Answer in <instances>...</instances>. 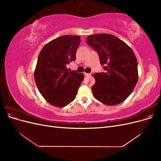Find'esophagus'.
Wrapping results in <instances>:
<instances>
[{
	"mask_svg": "<svg viewBox=\"0 0 161 161\" xmlns=\"http://www.w3.org/2000/svg\"><path fill=\"white\" fill-rule=\"evenodd\" d=\"M84 75H85V76H91V74H90V73H86V72L84 73Z\"/></svg>",
	"mask_w": 161,
	"mask_h": 161,
	"instance_id": "obj_1",
	"label": "esophagus"
}]
</instances>
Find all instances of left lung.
<instances>
[{
  "label": "left lung",
  "mask_w": 161,
  "mask_h": 161,
  "mask_svg": "<svg viewBox=\"0 0 161 161\" xmlns=\"http://www.w3.org/2000/svg\"><path fill=\"white\" fill-rule=\"evenodd\" d=\"M86 43L98 53L105 70L93 75L94 97L107 105L121 103L138 82V62L133 50L118 37L108 33L89 36Z\"/></svg>",
  "instance_id": "left-lung-1"
}]
</instances>
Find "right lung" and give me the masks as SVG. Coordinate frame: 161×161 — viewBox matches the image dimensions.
<instances>
[{"label":"right lung","mask_w":161,"mask_h":161,"mask_svg":"<svg viewBox=\"0 0 161 161\" xmlns=\"http://www.w3.org/2000/svg\"><path fill=\"white\" fill-rule=\"evenodd\" d=\"M80 42L78 36H62L42 49L34 72L37 89L52 105L63 108L74 100L84 79L82 73L70 71L67 64L76 60Z\"/></svg>","instance_id":"right-lung-1"}]
</instances>
